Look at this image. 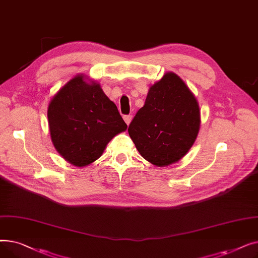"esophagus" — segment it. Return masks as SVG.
<instances>
[{
	"label": "esophagus",
	"mask_w": 258,
	"mask_h": 258,
	"mask_svg": "<svg viewBox=\"0 0 258 258\" xmlns=\"http://www.w3.org/2000/svg\"><path fill=\"white\" fill-rule=\"evenodd\" d=\"M123 119H124V121H125V123L128 125V124L131 123V121H132L133 117H132V115H125V116H123Z\"/></svg>",
	"instance_id": "obj_1"
}]
</instances>
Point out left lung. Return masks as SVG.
Instances as JSON below:
<instances>
[{
	"instance_id": "8db88e82",
	"label": "left lung",
	"mask_w": 258,
	"mask_h": 258,
	"mask_svg": "<svg viewBox=\"0 0 258 258\" xmlns=\"http://www.w3.org/2000/svg\"><path fill=\"white\" fill-rule=\"evenodd\" d=\"M200 125L201 111L194 93L180 76L166 72L148 90L128 134L146 161L163 167L189 152Z\"/></svg>"
}]
</instances>
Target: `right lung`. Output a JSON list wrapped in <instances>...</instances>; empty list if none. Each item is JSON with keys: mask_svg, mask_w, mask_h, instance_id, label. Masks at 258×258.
Here are the masks:
<instances>
[{"mask_svg": "<svg viewBox=\"0 0 258 258\" xmlns=\"http://www.w3.org/2000/svg\"><path fill=\"white\" fill-rule=\"evenodd\" d=\"M52 143L70 164L85 167L103 154L107 143L127 125L100 85L78 74L54 95L48 105Z\"/></svg>", "mask_w": 258, "mask_h": 258, "instance_id": "add662e5", "label": "right lung"}]
</instances>
